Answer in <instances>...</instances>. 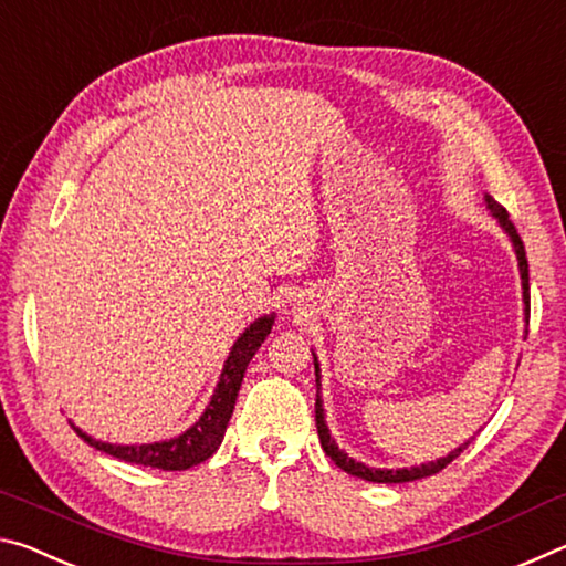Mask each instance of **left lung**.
<instances>
[{
    "label": "left lung",
    "instance_id": "obj_1",
    "mask_svg": "<svg viewBox=\"0 0 566 566\" xmlns=\"http://www.w3.org/2000/svg\"><path fill=\"white\" fill-rule=\"evenodd\" d=\"M484 205L490 209V214L496 219V224L502 227V232L510 237L512 249L516 254V266H520V280H522V302H524V327H530V264H526V254H524V244L520 234H516V229L512 224L510 214H506V209L502 205H496L490 195H484ZM314 357V375H317V405H314V417H317V432H319V442L322 449L327 452V457L332 459L334 464L344 472L352 474V476H359V479H367V482H377V484H401V482H415V479H424V476H432L437 472H442V469L454 462V459L464 452L467 444L472 442V439H467L464 444H459L457 449H452L447 457H439L434 462H427V464H417V467H399V469H387V467H369L364 462H357V459L349 457L344 449H339V444L334 442V437L329 434V427H327V419H324V405H322V369H319V359L317 354L312 352Z\"/></svg>",
    "mask_w": 566,
    "mask_h": 566
}]
</instances>
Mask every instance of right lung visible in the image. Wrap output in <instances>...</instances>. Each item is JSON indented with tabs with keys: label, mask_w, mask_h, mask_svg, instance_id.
Listing matches in <instances>:
<instances>
[{
	"label": "right lung",
	"mask_w": 566,
	"mask_h": 566,
	"mask_svg": "<svg viewBox=\"0 0 566 566\" xmlns=\"http://www.w3.org/2000/svg\"><path fill=\"white\" fill-rule=\"evenodd\" d=\"M274 317H276L274 312L264 314V317H256L242 334H239L237 342L232 344V349L227 354L222 375H219L214 395L205 407L202 417H199L191 427H187L181 434L161 439V442H149V444H112V442H102V439H94L87 432H82L80 427H74V421L72 427L90 447L99 449L104 454L124 459V462H132V464L165 469V472H181V469L207 462V459L217 452L219 444H222L227 424L229 419H232V411L237 405L239 387H242L244 371L256 354V349L262 347L266 334L272 332Z\"/></svg>",
	"instance_id": "right-lung-1"
}]
</instances>
